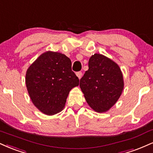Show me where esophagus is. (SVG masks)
I'll return each mask as SVG.
<instances>
[{"label":"esophagus","instance_id":"1","mask_svg":"<svg viewBox=\"0 0 153 153\" xmlns=\"http://www.w3.org/2000/svg\"><path fill=\"white\" fill-rule=\"evenodd\" d=\"M76 75H77V76H78V78L79 79H80V78H81L82 75V72H78V73H76Z\"/></svg>","mask_w":153,"mask_h":153}]
</instances>
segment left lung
Here are the masks:
<instances>
[{"mask_svg": "<svg viewBox=\"0 0 153 153\" xmlns=\"http://www.w3.org/2000/svg\"><path fill=\"white\" fill-rule=\"evenodd\" d=\"M88 67L80 79V87L92 109L104 113L115 104L122 94V72L117 63L97 53L91 57Z\"/></svg>", "mask_w": 153, "mask_h": 153, "instance_id": "left-lung-1", "label": "left lung"}]
</instances>
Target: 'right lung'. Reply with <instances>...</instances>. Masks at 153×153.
Here are the masks:
<instances>
[{"mask_svg": "<svg viewBox=\"0 0 153 153\" xmlns=\"http://www.w3.org/2000/svg\"><path fill=\"white\" fill-rule=\"evenodd\" d=\"M71 60L58 52L43 53L27 70L25 83L34 105L42 113L53 115L65 107L72 88L79 79L72 71Z\"/></svg>", "mask_w": 153, "mask_h": 153, "instance_id": "add662e5", "label": "right lung"}]
</instances>
